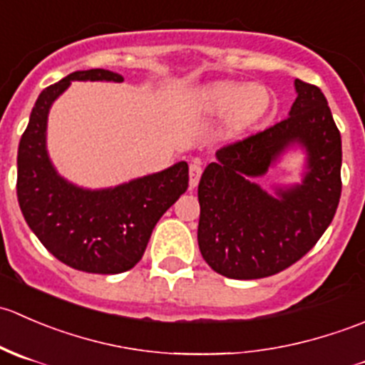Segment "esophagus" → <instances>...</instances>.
<instances>
[{"label": "esophagus", "mask_w": 365, "mask_h": 365, "mask_svg": "<svg viewBox=\"0 0 365 365\" xmlns=\"http://www.w3.org/2000/svg\"><path fill=\"white\" fill-rule=\"evenodd\" d=\"M201 173H203V168H201L200 162H192L189 168V178H190V187H196L197 183H200V178H201Z\"/></svg>", "instance_id": "34e87169"}]
</instances>
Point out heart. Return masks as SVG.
<instances>
[{
    "label": "heart",
    "mask_w": 365,
    "mask_h": 365,
    "mask_svg": "<svg viewBox=\"0 0 365 365\" xmlns=\"http://www.w3.org/2000/svg\"><path fill=\"white\" fill-rule=\"evenodd\" d=\"M200 108L208 114H227V130L242 134L261 120L272 108V93L264 86L237 81H220L200 93Z\"/></svg>",
    "instance_id": "b5f03b06"
}]
</instances>
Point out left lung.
Instances as JSON below:
<instances>
[{
  "label": "left lung",
  "instance_id": "1",
  "mask_svg": "<svg viewBox=\"0 0 365 365\" xmlns=\"http://www.w3.org/2000/svg\"><path fill=\"white\" fill-rule=\"evenodd\" d=\"M288 118L217 150L197 187V244L206 263L230 279H261L305 256L336 215L341 197V134L314 84L295 79ZM306 150L302 184L268 195L251 178L292 145Z\"/></svg>",
  "mask_w": 365,
  "mask_h": 365
}]
</instances>
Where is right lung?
<instances>
[{"mask_svg":"<svg viewBox=\"0 0 365 365\" xmlns=\"http://www.w3.org/2000/svg\"><path fill=\"white\" fill-rule=\"evenodd\" d=\"M72 81H113L104 68L77 70L42 91L29 114L17 152V200L33 233L54 257L88 274H121L139 263L159 219L189 187V165L111 189L90 190L58 175L47 155V116Z\"/></svg>","mask_w":365,"mask_h":365,"instance_id":"right-lung-1","label":"right lung"}]
</instances>
